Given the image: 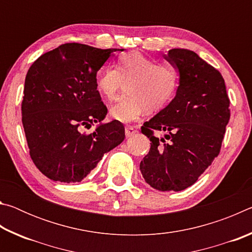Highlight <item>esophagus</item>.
Wrapping results in <instances>:
<instances>
[{
    "instance_id": "obj_1",
    "label": "esophagus",
    "mask_w": 252,
    "mask_h": 252,
    "mask_svg": "<svg viewBox=\"0 0 252 252\" xmlns=\"http://www.w3.org/2000/svg\"><path fill=\"white\" fill-rule=\"evenodd\" d=\"M136 132H138V129H136L135 126H126V138H130V136L134 135Z\"/></svg>"
}]
</instances>
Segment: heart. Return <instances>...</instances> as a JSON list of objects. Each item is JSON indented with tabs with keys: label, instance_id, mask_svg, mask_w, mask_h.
<instances>
[{
	"label": "heart",
	"instance_id": "1",
	"mask_svg": "<svg viewBox=\"0 0 252 252\" xmlns=\"http://www.w3.org/2000/svg\"><path fill=\"white\" fill-rule=\"evenodd\" d=\"M126 83V93L111 106V117L121 122L136 120L148 111L156 112L171 101L179 87V73L168 63H157L142 53L120 55L116 70L108 67L96 78V89L114 100Z\"/></svg>",
	"mask_w": 252,
	"mask_h": 252
}]
</instances>
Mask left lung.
Here are the masks:
<instances>
[{
    "mask_svg": "<svg viewBox=\"0 0 252 252\" xmlns=\"http://www.w3.org/2000/svg\"><path fill=\"white\" fill-rule=\"evenodd\" d=\"M164 59L179 72L173 100L141 132L151 141L140 170L152 188L181 191L192 186L220 152L230 119L222 75L193 51L172 49ZM164 131V137L157 133Z\"/></svg>",
    "mask_w": 252,
    "mask_h": 252,
    "instance_id": "left-lung-1",
    "label": "left lung"
}]
</instances>
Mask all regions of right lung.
<instances>
[{
  "label": "right lung",
  "mask_w": 252,
  "mask_h": 252,
  "mask_svg": "<svg viewBox=\"0 0 252 252\" xmlns=\"http://www.w3.org/2000/svg\"><path fill=\"white\" fill-rule=\"evenodd\" d=\"M117 49L65 43L42 54L25 76L22 123L34 164L53 181L80 182L125 140V126L101 123L108 109L96 73ZM123 51V50H121ZM91 134L83 132L93 123Z\"/></svg>",
  "instance_id": "obj_1"
}]
</instances>
